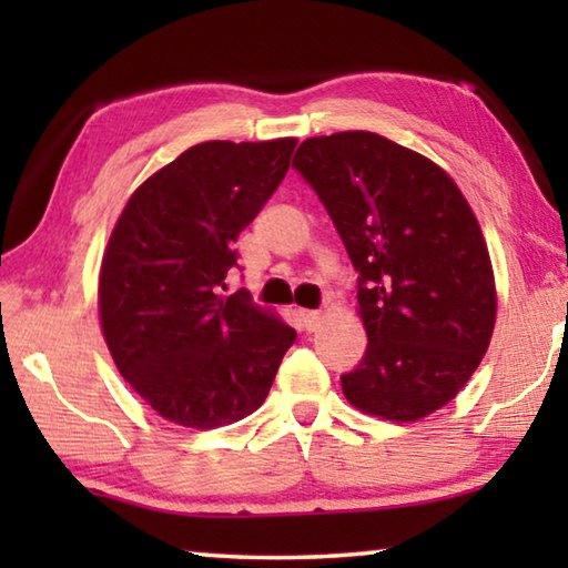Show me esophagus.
Masks as SVG:
<instances>
[{
  "mask_svg": "<svg viewBox=\"0 0 568 568\" xmlns=\"http://www.w3.org/2000/svg\"><path fill=\"white\" fill-rule=\"evenodd\" d=\"M297 315H301V323H303V328L307 333H313V331L321 328L323 313H318V311H297Z\"/></svg>",
  "mask_w": 568,
  "mask_h": 568,
  "instance_id": "esophagus-1",
  "label": "esophagus"
}]
</instances>
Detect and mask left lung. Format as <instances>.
Wrapping results in <instances>:
<instances>
[{
  "instance_id": "left-lung-1",
  "label": "left lung",
  "mask_w": 568,
  "mask_h": 568,
  "mask_svg": "<svg viewBox=\"0 0 568 568\" xmlns=\"http://www.w3.org/2000/svg\"><path fill=\"white\" fill-rule=\"evenodd\" d=\"M293 168L311 182L358 277L368 348L341 376L351 406L410 423L474 376L496 323L480 225L446 170L383 134L311 138Z\"/></svg>"
}]
</instances>
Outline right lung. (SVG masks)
<instances>
[{"mask_svg": "<svg viewBox=\"0 0 568 568\" xmlns=\"http://www.w3.org/2000/svg\"><path fill=\"white\" fill-rule=\"evenodd\" d=\"M295 138L210 140L132 192L104 247L100 325L148 406L210 430L263 406L295 331L245 291L223 295L233 243L281 185Z\"/></svg>", "mask_w": 568, "mask_h": 568, "instance_id": "1", "label": "right lung"}]
</instances>
